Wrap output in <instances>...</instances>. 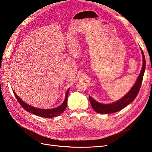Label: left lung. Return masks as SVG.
<instances>
[{"instance_id": "8db88e82", "label": "left lung", "mask_w": 152, "mask_h": 152, "mask_svg": "<svg viewBox=\"0 0 152 152\" xmlns=\"http://www.w3.org/2000/svg\"><path fill=\"white\" fill-rule=\"evenodd\" d=\"M141 53L142 54V59H143L141 71L140 73V75L138 78H137L134 86L132 87V89L130 90V91L124 97L121 98L120 100L117 101V102L107 104H102L96 102L93 98H92L91 96H89V98L91 104L92 106V107H93V108L96 112L99 113H112L117 112L120 111V110H121L124 108H125L126 106H127L129 104H130L134 100L140 89L142 79H143V75L146 66L145 58L142 50H141Z\"/></svg>"}]
</instances>
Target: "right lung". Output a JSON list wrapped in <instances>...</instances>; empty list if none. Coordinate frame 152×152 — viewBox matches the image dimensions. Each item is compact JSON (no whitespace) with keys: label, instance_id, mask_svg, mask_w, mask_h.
Returning <instances> with one entry per match:
<instances>
[{"label":"right lung","instance_id":"obj_1","mask_svg":"<svg viewBox=\"0 0 152 152\" xmlns=\"http://www.w3.org/2000/svg\"><path fill=\"white\" fill-rule=\"evenodd\" d=\"M14 94H15L16 98L17 99L18 102L21 104V107L23 108L27 112H29L34 115H36L37 116H40L42 117H45V118H53L54 117H57L59 115L61 114L64 111H65L66 105H67V100H68V95L69 93V89L66 91V98L64 102L59 107L55 108L53 109H40L37 108L35 107H31V106L25 103L24 102L18 97V96L16 94L15 92L13 91Z\"/></svg>","mask_w":152,"mask_h":152}]
</instances>
